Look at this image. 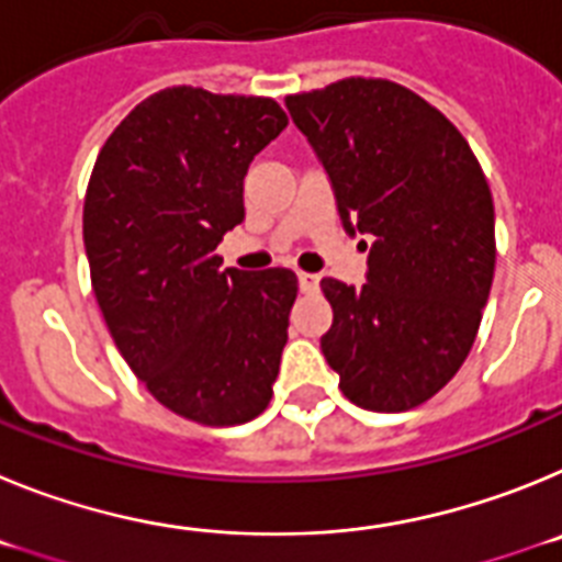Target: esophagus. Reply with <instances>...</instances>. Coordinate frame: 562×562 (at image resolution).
Returning a JSON list of instances; mask_svg holds the SVG:
<instances>
[{
    "mask_svg": "<svg viewBox=\"0 0 562 562\" xmlns=\"http://www.w3.org/2000/svg\"><path fill=\"white\" fill-rule=\"evenodd\" d=\"M317 281H321V278L312 276V272H297V284H301V292H315Z\"/></svg>",
    "mask_w": 562,
    "mask_h": 562,
    "instance_id": "obj_1",
    "label": "esophagus"
}]
</instances>
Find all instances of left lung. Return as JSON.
Returning a JSON list of instances; mask_svg holds the SVG:
<instances>
[{
	"label": "left lung",
	"instance_id": "left-lung-1",
	"mask_svg": "<svg viewBox=\"0 0 562 562\" xmlns=\"http://www.w3.org/2000/svg\"><path fill=\"white\" fill-rule=\"evenodd\" d=\"M335 191L342 231L374 238L366 284L324 278L321 337L342 396L411 411L467 360L495 272V207L473 148L416 92L346 78L286 98Z\"/></svg>",
	"mask_w": 562,
	"mask_h": 562
}]
</instances>
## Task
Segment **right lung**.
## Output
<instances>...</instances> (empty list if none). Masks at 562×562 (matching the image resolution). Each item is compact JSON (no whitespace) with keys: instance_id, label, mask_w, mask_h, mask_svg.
<instances>
[{"instance_id":"1","label":"right lung","mask_w":562,"mask_h":562,"mask_svg":"<svg viewBox=\"0 0 562 562\" xmlns=\"http://www.w3.org/2000/svg\"><path fill=\"white\" fill-rule=\"evenodd\" d=\"M284 128L272 98L171 87L126 114L89 177L83 247L109 335L154 400L211 428L270 405L286 346L295 272L216 256L245 222L252 157Z\"/></svg>"}]
</instances>
